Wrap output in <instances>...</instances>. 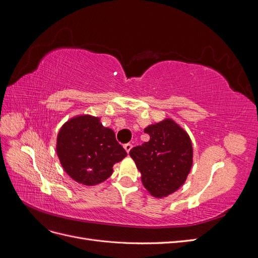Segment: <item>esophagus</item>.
I'll list each match as a JSON object with an SVG mask.
<instances>
[{
    "label": "esophagus",
    "instance_id": "obj_1",
    "mask_svg": "<svg viewBox=\"0 0 258 258\" xmlns=\"http://www.w3.org/2000/svg\"><path fill=\"white\" fill-rule=\"evenodd\" d=\"M123 148H124V150H126V152H127V153H129V152H130V150L132 148V144H130V143L124 144V145H123Z\"/></svg>",
    "mask_w": 258,
    "mask_h": 258
}]
</instances>
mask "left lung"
Listing matches in <instances>:
<instances>
[{
    "instance_id": "left-lung-1",
    "label": "left lung",
    "mask_w": 258,
    "mask_h": 258,
    "mask_svg": "<svg viewBox=\"0 0 258 258\" xmlns=\"http://www.w3.org/2000/svg\"><path fill=\"white\" fill-rule=\"evenodd\" d=\"M150 141L130 151L142 183L156 198L173 194L186 181L192 166V145L187 132L172 119L144 129Z\"/></svg>"
}]
</instances>
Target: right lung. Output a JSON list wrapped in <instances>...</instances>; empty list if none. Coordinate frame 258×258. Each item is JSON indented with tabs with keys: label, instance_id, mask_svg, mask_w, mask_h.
<instances>
[{
	"label": "right lung",
	"instance_id": "right-lung-1",
	"mask_svg": "<svg viewBox=\"0 0 258 258\" xmlns=\"http://www.w3.org/2000/svg\"><path fill=\"white\" fill-rule=\"evenodd\" d=\"M56 148L66 172L87 186L104 182L112 175L115 163L127 156L114 131L90 115L68 120L59 131Z\"/></svg>",
	"mask_w": 258,
	"mask_h": 258
}]
</instances>
